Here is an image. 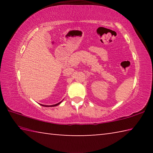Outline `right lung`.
<instances>
[{
	"label": "right lung",
	"mask_w": 153,
	"mask_h": 153,
	"mask_svg": "<svg viewBox=\"0 0 153 153\" xmlns=\"http://www.w3.org/2000/svg\"><path fill=\"white\" fill-rule=\"evenodd\" d=\"M63 100H61V102H58V103H56V104H55V105H42V104H40V105L43 106V107H55V106H57V105H59V104H60V103H61V102L63 101Z\"/></svg>",
	"instance_id": "right-lung-1"
}]
</instances>
